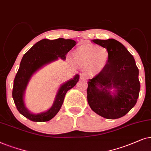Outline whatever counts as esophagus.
Segmentation results:
<instances>
[{
  "label": "esophagus",
  "instance_id": "1",
  "mask_svg": "<svg viewBox=\"0 0 151 151\" xmlns=\"http://www.w3.org/2000/svg\"><path fill=\"white\" fill-rule=\"evenodd\" d=\"M80 79L83 80H86L88 79V75L86 73H81L80 74Z\"/></svg>",
  "mask_w": 151,
  "mask_h": 151
}]
</instances>
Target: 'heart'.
<instances>
[{
	"instance_id": "heart-1",
	"label": "heart",
	"mask_w": 151,
	"mask_h": 151,
	"mask_svg": "<svg viewBox=\"0 0 151 151\" xmlns=\"http://www.w3.org/2000/svg\"><path fill=\"white\" fill-rule=\"evenodd\" d=\"M74 57L79 64L90 66L96 72L105 69L110 59V52L106 48L92 44H84L80 46L74 51Z\"/></svg>"
}]
</instances>
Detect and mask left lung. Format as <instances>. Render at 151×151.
Masks as SVG:
<instances>
[{
  "label": "left lung",
  "mask_w": 151,
  "mask_h": 151,
  "mask_svg": "<svg viewBox=\"0 0 151 151\" xmlns=\"http://www.w3.org/2000/svg\"><path fill=\"white\" fill-rule=\"evenodd\" d=\"M92 41L110 52L109 63L88 82V102L94 112L106 119L126 115L137 101L140 90L139 69L127 49L113 39ZM116 89L111 95L109 90Z\"/></svg>",
  "instance_id": "1"
}]
</instances>
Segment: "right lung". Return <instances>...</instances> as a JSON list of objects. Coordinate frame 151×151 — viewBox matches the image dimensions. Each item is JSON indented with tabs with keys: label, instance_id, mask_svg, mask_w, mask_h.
<instances>
[{
	"label": "right lung",
	"instance_id": "right-lung-1",
	"mask_svg": "<svg viewBox=\"0 0 151 151\" xmlns=\"http://www.w3.org/2000/svg\"><path fill=\"white\" fill-rule=\"evenodd\" d=\"M75 45V41L72 39L62 38L51 41L43 39L37 42L24 55L14 78L12 90L14 101L17 110L22 115L32 122H43L52 119L58 113L63 103L66 92L79 81V74L61 86L53 106L45 112L37 114L30 113L24 104V92L28 81L36 71L45 64L58 59L59 57L65 59V55Z\"/></svg>",
	"mask_w": 151,
	"mask_h": 151
}]
</instances>
